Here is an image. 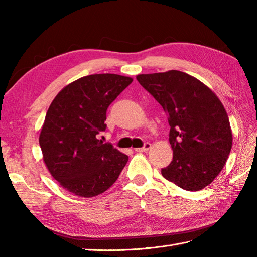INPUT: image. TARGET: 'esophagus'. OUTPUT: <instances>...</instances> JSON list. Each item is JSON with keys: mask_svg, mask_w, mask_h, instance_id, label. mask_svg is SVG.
Returning a JSON list of instances; mask_svg holds the SVG:
<instances>
[{"mask_svg": "<svg viewBox=\"0 0 257 257\" xmlns=\"http://www.w3.org/2000/svg\"><path fill=\"white\" fill-rule=\"evenodd\" d=\"M151 148V145L149 143H146L144 145L143 148H138V149H135V151H139V152H144V151H148Z\"/></svg>", "mask_w": 257, "mask_h": 257, "instance_id": "34e87169", "label": "esophagus"}]
</instances>
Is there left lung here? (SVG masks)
Masks as SVG:
<instances>
[{
  "mask_svg": "<svg viewBox=\"0 0 257 257\" xmlns=\"http://www.w3.org/2000/svg\"><path fill=\"white\" fill-rule=\"evenodd\" d=\"M137 80L162 106L170 124L173 158L161 170L163 178L187 191L204 189L219 176L232 149L230 120L219 97L180 70L141 74Z\"/></svg>",
  "mask_w": 257,
  "mask_h": 257,
  "instance_id": "obj_1",
  "label": "left lung"
}]
</instances>
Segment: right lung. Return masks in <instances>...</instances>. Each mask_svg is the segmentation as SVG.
<instances>
[{"label": "right lung", "instance_id": "obj_1", "mask_svg": "<svg viewBox=\"0 0 257 257\" xmlns=\"http://www.w3.org/2000/svg\"><path fill=\"white\" fill-rule=\"evenodd\" d=\"M132 83V77L117 74L88 75L54 98L38 140L47 170L68 192L81 198L99 195L127 163V155L96 136L107 127L109 105Z\"/></svg>", "mask_w": 257, "mask_h": 257}]
</instances>
